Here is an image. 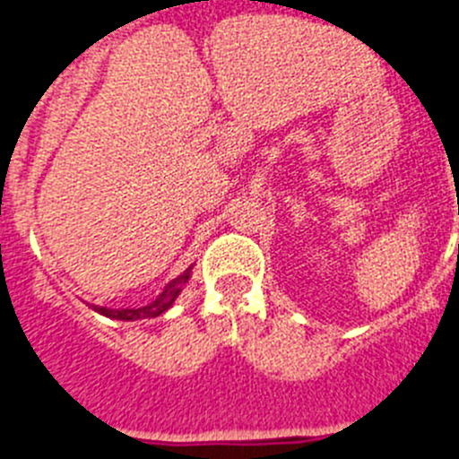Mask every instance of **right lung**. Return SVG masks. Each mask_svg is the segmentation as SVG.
<instances>
[{
	"mask_svg": "<svg viewBox=\"0 0 459 459\" xmlns=\"http://www.w3.org/2000/svg\"><path fill=\"white\" fill-rule=\"evenodd\" d=\"M192 267H187L181 276H177L174 281H169L165 285L160 294L156 297V301H152L149 306L143 307H119V310H113V307H101V306H92L94 312H100V315L108 316V319H119V321H138V319H153V316H160L162 312H167L171 307V303L177 301V297L181 294L183 285L190 281Z\"/></svg>",
	"mask_w": 459,
	"mask_h": 459,
	"instance_id": "add662e5",
	"label": "right lung"
}]
</instances>
